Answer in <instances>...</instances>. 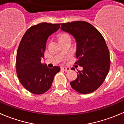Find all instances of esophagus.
I'll return each mask as SVG.
<instances>
[{"label":"esophagus","instance_id":"esophagus-1","mask_svg":"<svg viewBox=\"0 0 124 124\" xmlns=\"http://www.w3.org/2000/svg\"><path fill=\"white\" fill-rule=\"evenodd\" d=\"M61 70L65 71H68L70 70V68H68V67H61Z\"/></svg>","mask_w":124,"mask_h":124}]
</instances>
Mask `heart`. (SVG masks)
Segmentation results:
<instances>
[{"label": "heart", "mask_w": 124, "mask_h": 124, "mask_svg": "<svg viewBox=\"0 0 124 124\" xmlns=\"http://www.w3.org/2000/svg\"><path fill=\"white\" fill-rule=\"evenodd\" d=\"M68 36H68V34H61V36H60L59 39H63V38H67V37H68Z\"/></svg>", "instance_id": "1"}]
</instances>
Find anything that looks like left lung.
I'll list each match as a JSON object with an SVG mask.
<instances>
[{"label": "left lung", "mask_w": 124, "mask_h": 124, "mask_svg": "<svg viewBox=\"0 0 124 124\" xmlns=\"http://www.w3.org/2000/svg\"><path fill=\"white\" fill-rule=\"evenodd\" d=\"M61 29L75 39L78 59L75 63L83 67L71 86L81 94L93 92L102 84L110 70V53L104 37L85 21L62 23Z\"/></svg>", "instance_id": "8db88e82"}]
</instances>
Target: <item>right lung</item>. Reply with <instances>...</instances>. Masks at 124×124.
<instances>
[{
	"label": "right lung",
	"mask_w": 124,
	"mask_h": 124,
	"mask_svg": "<svg viewBox=\"0 0 124 124\" xmlns=\"http://www.w3.org/2000/svg\"><path fill=\"white\" fill-rule=\"evenodd\" d=\"M59 27L60 23H40L28 29L20 40L17 51L16 72L23 86L33 94L47 91L54 76L61 70L58 66L50 68L41 63L48 38Z\"/></svg>",
	"instance_id": "add662e5"
}]
</instances>
